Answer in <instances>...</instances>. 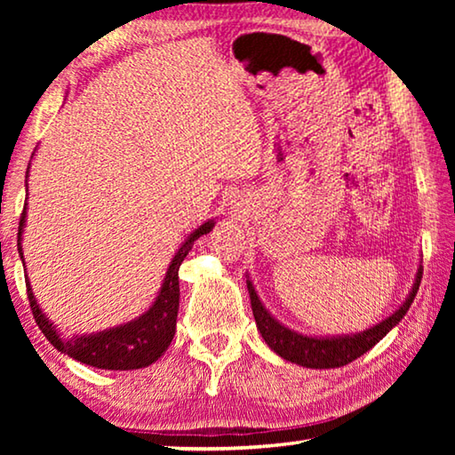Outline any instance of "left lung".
<instances>
[{"label":"left lung","instance_id":"left-lung-1","mask_svg":"<svg viewBox=\"0 0 455 455\" xmlns=\"http://www.w3.org/2000/svg\"><path fill=\"white\" fill-rule=\"evenodd\" d=\"M421 275L423 268L419 267L413 289L410 291V297L405 299V303L399 307L391 317L377 323L375 327L363 331V333L345 337H307L297 333V331H291L289 327L281 325V323L265 309L251 281H246V289H249L252 315H255L260 335H263L265 343L276 353V355L291 361V363L309 369H333L347 365L353 359L363 355V353L371 349L375 343H379L381 339L403 319V315L410 311L415 295H418Z\"/></svg>","mask_w":455,"mask_h":455}]
</instances>
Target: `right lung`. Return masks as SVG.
I'll use <instances>...</instances> for the list:
<instances>
[{"label":"right lung","instance_id":"add662e5","mask_svg":"<svg viewBox=\"0 0 455 455\" xmlns=\"http://www.w3.org/2000/svg\"><path fill=\"white\" fill-rule=\"evenodd\" d=\"M26 222V206L20 217V230H18V251L20 257L24 259L21 252V233H24ZM214 227V220L204 222L198 227L176 252L171 267H168L163 289H160L156 301L148 311L140 317L126 323V325L112 327L108 331H100V333L92 335H76L72 339H61L56 327L52 325L50 319L42 313L40 305L36 303V297L29 287V281H26L28 287V299L29 307H32L34 319L42 333L48 337V341L58 351L66 353L72 359L80 361L98 369H112V371H128V369H142L154 363L171 345L172 337L176 333V315H179V301H180V287H179V268L182 265L184 257L188 255L192 244L198 236L211 233Z\"/></svg>","mask_w":455,"mask_h":455}]
</instances>
